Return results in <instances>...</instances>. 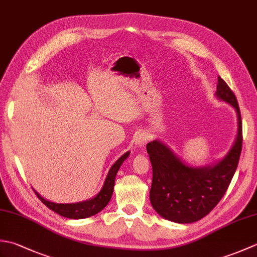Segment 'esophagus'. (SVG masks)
Listing matches in <instances>:
<instances>
[{"mask_svg": "<svg viewBox=\"0 0 257 257\" xmlns=\"http://www.w3.org/2000/svg\"><path fill=\"white\" fill-rule=\"evenodd\" d=\"M149 135L147 133H140L137 135V137L135 138V144L136 146L139 147V148H143V147H145L149 141Z\"/></svg>", "mask_w": 257, "mask_h": 257, "instance_id": "1", "label": "esophagus"}]
</instances>
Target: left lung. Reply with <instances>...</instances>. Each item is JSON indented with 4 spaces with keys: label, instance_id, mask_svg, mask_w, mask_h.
I'll return each mask as SVG.
<instances>
[{
    "label": "left lung",
    "instance_id": "8db88e82",
    "mask_svg": "<svg viewBox=\"0 0 257 257\" xmlns=\"http://www.w3.org/2000/svg\"><path fill=\"white\" fill-rule=\"evenodd\" d=\"M215 97L236 111L237 133L231 149L214 165L193 167L185 163L161 140L147 145L152 166L150 202L163 219L193 223L209 214L225 194L242 151V119L235 95L220 76Z\"/></svg>",
    "mask_w": 257,
    "mask_h": 257
}]
</instances>
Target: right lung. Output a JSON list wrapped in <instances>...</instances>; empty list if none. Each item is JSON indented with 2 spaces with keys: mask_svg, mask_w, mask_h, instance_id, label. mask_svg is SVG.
<instances>
[{
  "mask_svg": "<svg viewBox=\"0 0 257 257\" xmlns=\"http://www.w3.org/2000/svg\"><path fill=\"white\" fill-rule=\"evenodd\" d=\"M129 155L130 151H127L113 163L111 168L109 169V172L105 179V182H103L102 188L94 198H91L89 200L76 202V203H55V202L44 199L36 190H34L35 194L38 196V199H40L48 209H51L52 211L57 213V214L61 216L73 220L86 219V217H89L97 214V213H99L103 207L109 203L113 192L114 179H116L120 167H121L123 161L129 157Z\"/></svg>",
  "mask_w": 257,
  "mask_h": 257,
  "instance_id": "add662e5",
  "label": "right lung"
}]
</instances>
